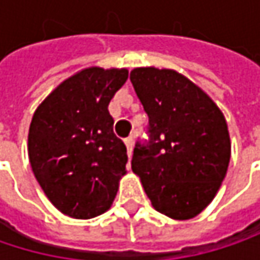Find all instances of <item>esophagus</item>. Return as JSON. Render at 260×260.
Returning a JSON list of instances; mask_svg holds the SVG:
<instances>
[{
	"label": "esophagus",
	"mask_w": 260,
	"mask_h": 260,
	"mask_svg": "<svg viewBox=\"0 0 260 260\" xmlns=\"http://www.w3.org/2000/svg\"><path fill=\"white\" fill-rule=\"evenodd\" d=\"M125 144H126L128 156H131V155H132V149H134V141H132V138H126V140H125Z\"/></svg>",
	"instance_id": "1"
}]
</instances>
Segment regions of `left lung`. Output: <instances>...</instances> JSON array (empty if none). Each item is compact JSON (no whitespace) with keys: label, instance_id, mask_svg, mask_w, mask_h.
Here are the masks:
<instances>
[{"label":"left lung","instance_id":"left-lung-1","mask_svg":"<svg viewBox=\"0 0 260 260\" xmlns=\"http://www.w3.org/2000/svg\"><path fill=\"white\" fill-rule=\"evenodd\" d=\"M129 78L150 134L146 149H134L132 172L158 212L191 220L214 200L228 173L232 144L224 114L173 69L135 68Z\"/></svg>","mask_w":260,"mask_h":260}]
</instances>
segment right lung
Wrapping results in <instances>:
<instances>
[{
	"instance_id": "add662e5",
	"label": "right lung",
	"mask_w": 260,
	"mask_h": 260,
	"mask_svg": "<svg viewBox=\"0 0 260 260\" xmlns=\"http://www.w3.org/2000/svg\"><path fill=\"white\" fill-rule=\"evenodd\" d=\"M128 69L85 68L36 108L28 131L32 173L64 215L88 220L108 211L126 175V146L113 132L108 104Z\"/></svg>"
}]
</instances>
